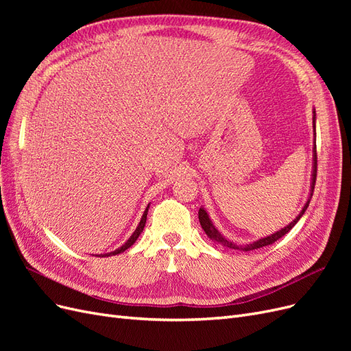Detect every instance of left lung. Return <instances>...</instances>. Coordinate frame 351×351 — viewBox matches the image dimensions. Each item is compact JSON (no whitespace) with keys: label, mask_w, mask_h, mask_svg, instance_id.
<instances>
[{"label":"left lung","mask_w":351,"mask_h":351,"mask_svg":"<svg viewBox=\"0 0 351 351\" xmlns=\"http://www.w3.org/2000/svg\"><path fill=\"white\" fill-rule=\"evenodd\" d=\"M316 111L313 108V137H315V143H313V164H312V177H311V190H309V197H307L306 204L303 206V209L300 210V214L297 215L289 226H285L284 228L275 231L274 234H269L267 237H262L256 241H252V243H246V244H236L234 241H231L228 239H226L224 236L221 234V232L218 231V228L214 226V222H212V219L209 218L208 212L205 208H200L199 209V222L202 228H204V231L206 232V236L212 240L215 241L218 244H221V246H226V247H230V249H234V250H241V252H249V250H254V249H261L263 246H268V244H272L274 241H277L278 239H281L282 236H285L287 232H289L297 222H299V219L303 217V214L306 212L307 206H309L311 204V199L313 196V190H315V183H316V165H317V161H316Z\"/></svg>","instance_id":"obj_1"}]
</instances>
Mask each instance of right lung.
<instances>
[{
  "label": "right lung",
  "instance_id": "obj_1",
  "mask_svg": "<svg viewBox=\"0 0 351 351\" xmlns=\"http://www.w3.org/2000/svg\"><path fill=\"white\" fill-rule=\"evenodd\" d=\"M147 209H149V205L146 206V209H145V212H143V215H142V218H141V222L139 224H137V227H136V230L133 231V234L129 237V240H127L121 247H119V249H115L114 252H110V253H98L97 256H99V258H107V256H114V254H119V253H123L124 250H127L129 249L130 246H133V243L137 240V237H139L141 234H142V231H143V228H145V224H146V217H147Z\"/></svg>",
  "mask_w": 351,
  "mask_h": 351
}]
</instances>
